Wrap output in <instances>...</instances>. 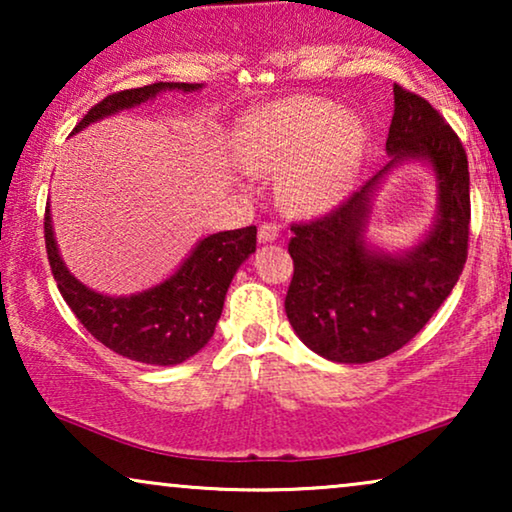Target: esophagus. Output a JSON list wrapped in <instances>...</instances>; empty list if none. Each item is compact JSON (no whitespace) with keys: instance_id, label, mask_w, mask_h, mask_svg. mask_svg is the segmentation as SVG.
<instances>
[{"instance_id":"obj_1","label":"esophagus","mask_w":512,"mask_h":512,"mask_svg":"<svg viewBox=\"0 0 512 512\" xmlns=\"http://www.w3.org/2000/svg\"><path fill=\"white\" fill-rule=\"evenodd\" d=\"M277 237H279V228L275 223H261V226H258V242L268 244V242H275Z\"/></svg>"}]
</instances>
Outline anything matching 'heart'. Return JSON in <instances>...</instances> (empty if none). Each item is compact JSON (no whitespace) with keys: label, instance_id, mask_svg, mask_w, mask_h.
<instances>
[{"label":"heart","instance_id":"1","mask_svg":"<svg viewBox=\"0 0 512 512\" xmlns=\"http://www.w3.org/2000/svg\"><path fill=\"white\" fill-rule=\"evenodd\" d=\"M237 149L249 170L279 172L275 191L284 209L314 214L352 188L366 151V128L338 104L289 97L244 116Z\"/></svg>","mask_w":512,"mask_h":512}]
</instances>
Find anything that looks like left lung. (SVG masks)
Masks as SVG:
<instances>
[{
  "label": "left lung",
  "instance_id": "obj_1",
  "mask_svg": "<svg viewBox=\"0 0 512 512\" xmlns=\"http://www.w3.org/2000/svg\"><path fill=\"white\" fill-rule=\"evenodd\" d=\"M389 163L324 219L291 226L293 279L284 307L293 331L335 363H370L410 342L445 303L468 254V160L454 130L429 102L394 86ZM408 162L430 167L437 216L410 250L387 252L367 240L383 179Z\"/></svg>",
  "mask_w": 512,
  "mask_h": 512
}]
</instances>
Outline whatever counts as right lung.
Here are the masks:
<instances>
[{"instance_id":"add662e5","label":"right lung","mask_w":512,"mask_h":512,"mask_svg":"<svg viewBox=\"0 0 512 512\" xmlns=\"http://www.w3.org/2000/svg\"><path fill=\"white\" fill-rule=\"evenodd\" d=\"M167 90L195 93L202 83H151L104 97L72 135L102 118L156 100ZM46 254L65 303L88 333L125 359L146 366H177L212 340L235 272L256 251V226L202 237L177 270L151 289L107 296L79 282L62 261L53 233L51 202L44 219Z\"/></svg>"}]
</instances>
